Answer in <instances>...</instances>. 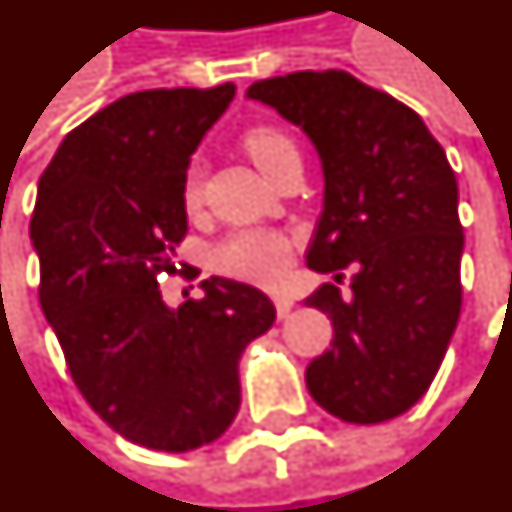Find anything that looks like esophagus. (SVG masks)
Instances as JSON below:
<instances>
[{
  "mask_svg": "<svg viewBox=\"0 0 512 512\" xmlns=\"http://www.w3.org/2000/svg\"><path fill=\"white\" fill-rule=\"evenodd\" d=\"M274 307H277V316L288 318V313L293 310V299H288V296H274Z\"/></svg>",
  "mask_w": 512,
  "mask_h": 512,
  "instance_id": "esophagus-1",
  "label": "esophagus"
}]
</instances>
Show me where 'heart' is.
I'll return each mask as SVG.
<instances>
[{
    "mask_svg": "<svg viewBox=\"0 0 512 512\" xmlns=\"http://www.w3.org/2000/svg\"><path fill=\"white\" fill-rule=\"evenodd\" d=\"M244 152L268 180L288 166L291 160H299V149L293 144L288 132L257 124L249 127L241 138ZM202 188H205V171L199 163H191L182 177V202L188 210L202 205ZM293 244L288 235L271 230H244L230 235L216 249V266L224 274L241 277V280L260 282V285H277L291 266Z\"/></svg>",
    "mask_w": 512,
    "mask_h": 512,
    "instance_id": "1",
    "label": "heart"
}]
</instances>
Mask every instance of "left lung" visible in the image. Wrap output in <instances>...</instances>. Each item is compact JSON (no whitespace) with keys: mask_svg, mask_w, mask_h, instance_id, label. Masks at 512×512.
I'll list each match as a JSON object with an SVG mask.
<instances>
[{"mask_svg":"<svg viewBox=\"0 0 512 512\" xmlns=\"http://www.w3.org/2000/svg\"><path fill=\"white\" fill-rule=\"evenodd\" d=\"M307 132L324 169V210L307 266L343 280L305 299L332 318V346L305 371L307 391L349 424H380L416 405L455 335L463 285L457 180L416 110L346 71H293L249 85Z\"/></svg>","mask_w":512,"mask_h":512,"instance_id":"left-lung-1","label":"left lung"}]
</instances>
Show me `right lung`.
I'll use <instances>...</instances> for the list:
<instances>
[{
	"instance_id": "add662e5",
	"label": "right lung",
	"mask_w": 512,
	"mask_h": 512,
	"mask_svg": "<svg viewBox=\"0 0 512 512\" xmlns=\"http://www.w3.org/2000/svg\"><path fill=\"white\" fill-rule=\"evenodd\" d=\"M232 96V82L121 96L63 138L38 182V299L71 380L107 427L157 452L224 435L238 360L277 318L246 282L202 280V299L180 307L157 285L188 232V160Z\"/></svg>"
}]
</instances>
